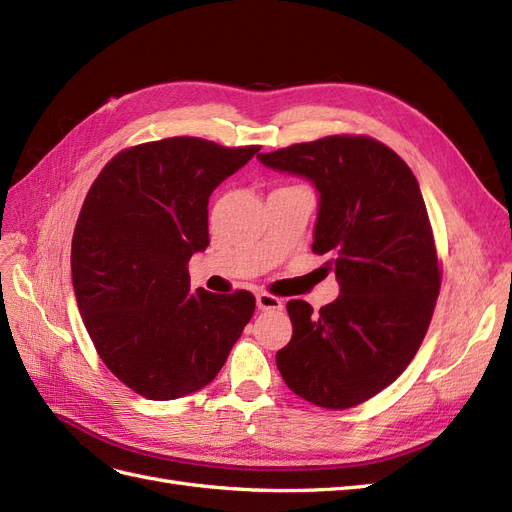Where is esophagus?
<instances>
[{
    "mask_svg": "<svg viewBox=\"0 0 512 512\" xmlns=\"http://www.w3.org/2000/svg\"><path fill=\"white\" fill-rule=\"evenodd\" d=\"M256 305H258V309H262V312H267V309H282V299L275 297V294H269V292H258Z\"/></svg>",
    "mask_w": 512,
    "mask_h": 512,
    "instance_id": "34e87169",
    "label": "esophagus"
}]
</instances>
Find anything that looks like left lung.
Masks as SVG:
<instances>
[{
  "mask_svg": "<svg viewBox=\"0 0 512 512\" xmlns=\"http://www.w3.org/2000/svg\"><path fill=\"white\" fill-rule=\"evenodd\" d=\"M320 192L312 252L327 256L342 292L314 314L286 303L292 339L275 354L292 393L346 410L399 378L421 348L436 309L442 265L418 181L376 138L333 134L258 153Z\"/></svg>",
  "mask_w": 512,
  "mask_h": 512,
  "instance_id": "obj_1",
  "label": "left lung"
}]
</instances>
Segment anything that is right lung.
Segmentation results:
<instances>
[{
	"label": "right lung",
	"mask_w": 512,
	"mask_h": 512,
	"mask_svg": "<svg viewBox=\"0 0 512 512\" xmlns=\"http://www.w3.org/2000/svg\"><path fill=\"white\" fill-rule=\"evenodd\" d=\"M260 145L173 136L119 151L85 196L72 284L85 329L113 374L147 399L207 386L254 316L252 292L190 290L209 245V196Z\"/></svg>",
	"instance_id": "1"
}]
</instances>
